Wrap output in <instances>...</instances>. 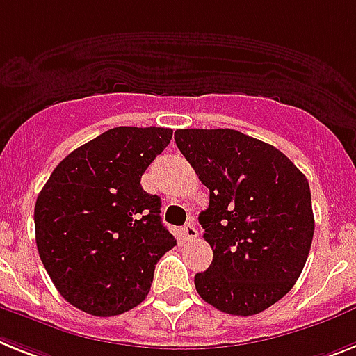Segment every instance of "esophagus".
Wrapping results in <instances>:
<instances>
[{
	"instance_id": "obj_1",
	"label": "esophagus",
	"mask_w": 356,
	"mask_h": 356,
	"mask_svg": "<svg viewBox=\"0 0 356 356\" xmlns=\"http://www.w3.org/2000/svg\"><path fill=\"white\" fill-rule=\"evenodd\" d=\"M181 233H184V236L187 238V240H193V238L198 236V229H196V225L193 224V222H189V224L184 225Z\"/></svg>"
}]
</instances>
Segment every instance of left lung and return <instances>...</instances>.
I'll return each mask as SVG.
<instances>
[{"label":"left lung","mask_w":356,"mask_h":356,"mask_svg":"<svg viewBox=\"0 0 356 356\" xmlns=\"http://www.w3.org/2000/svg\"><path fill=\"white\" fill-rule=\"evenodd\" d=\"M176 145L209 189L198 216L213 249L195 286L207 304L251 316L295 286L315 216L309 181L277 147L233 129H178Z\"/></svg>","instance_id":"1"}]
</instances>
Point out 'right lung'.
<instances>
[{
    "label": "right lung",
    "mask_w": 356,
    "mask_h": 356,
    "mask_svg": "<svg viewBox=\"0 0 356 356\" xmlns=\"http://www.w3.org/2000/svg\"><path fill=\"white\" fill-rule=\"evenodd\" d=\"M172 138L163 127H114L58 163L34 207L43 266L69 304L94 316L136 307L176 240L142 175Z\"/></svg>",
    "instance_id": "1"
}]
</instances>
